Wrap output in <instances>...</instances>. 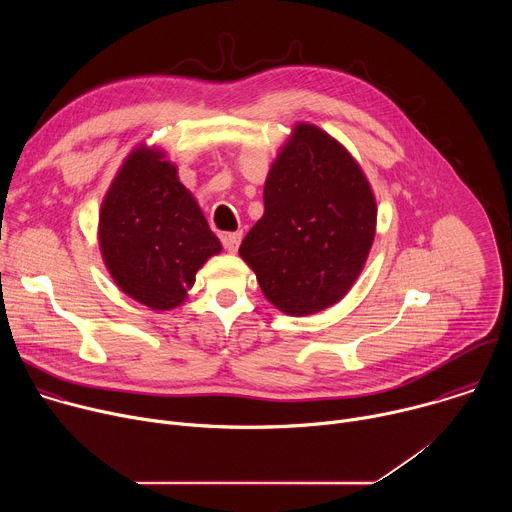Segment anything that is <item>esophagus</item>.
<instances>
[{"instance_id": "1", "label": "esophagus", "mask_w": 512, "mask_h": 512, "mask_svg": "<svg viewBox=\"0 0 512 512\" xmlns=\"http://www.w3.org/2000/svg\"><path fill=\"white\" fill-rule=\"evenodd\" d=\"M241 239H243V233H239V231L237 233H223L221 235V241H223V245H225V249L229 253H237Z\"/></svg>"}]
</instances>
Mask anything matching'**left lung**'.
Here are the masks:
<instances>
[{"instance_id": "obj_1", "label": "left lung", "mask_w": 512, "mask_h": 512, "mask_svg": "<svg viewBox=\"0 0 512 512\" xmlns=\"http://www.w3.org/2000/svg\"><path fill=\"white\" fill-rule=\"evenodd\" d=\"M265 212L239 255L283 314L308 316L342 300L369 257L377 202L342 143L298 123L273 162Z\"/></svg>"}]
</instances>
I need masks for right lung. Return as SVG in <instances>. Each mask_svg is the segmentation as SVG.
<instances>
[{"label":"right lung","mask_w":512,"mask_h":512,"mask_svg":"<svg viewBox=\"0 0 512 512\" xmlns=\"http://www.w3.org/2000/svg\"><path fill=\"white\" fill-rule=\"evenodd\" d=\"M99 247L123 294L156 312L180 306L196 271L223 249L176 166L145 145L125 158L105 194Z\"/></svg>","instance_id":"right-lung-1"}]
</instances>
